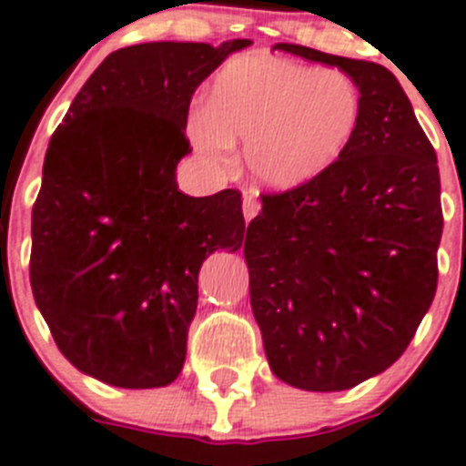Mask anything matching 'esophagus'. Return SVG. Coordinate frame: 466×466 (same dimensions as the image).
Wrapping results in <instances>:
<instances>
[{
	"label": "esophagus",
	"mask_w": 466,
	"mask_h": 466,
	"mask_svg": "<svg viewBox=\"0 0 466 466\" xmlns=\"http://www.w3.org/2000/svg\"><path fill=\"white\" fill-rule=\"evenodd\" d=\"M258 211H259V199L250 193L243 195V218H246V223H250V220L258 216Z\"/></svg>",
	"instance_id": "34e87169"
}]
</instances>
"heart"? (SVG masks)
I'll return each instance as SVG.
<instances>
[{
	"label": "heart",
	"mask_w": 466,
	"mask_h": 466,
	"mask_svg": "<svg viewBox=\"0 0 466 466\" xmlns=\"http://www.w3.org/2000/svg\"><path fill=\"white\" fill-rule=\"evenodd\" d=\"M360 94L340 71L280 59H234L213 80L207 110L190 116L195 149L211 160L246 142L258 184L289 190L331 167L354 140Z\"/></svg>",
	"instance_id": "heart-1"
}]
</instances>
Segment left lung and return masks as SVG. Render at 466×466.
I'll use <instances>...</instances> for the list:
<instances>
[{
  "label": "left lung",
  "instance_id": "8db88e82",
  "mask_svg": "<svg viewBox=\"0 0 466 466\" xmlns=\"http://www.w3.org/2000/svg\"><path fill=\"white\" fill-rule=\"evenodd\" d=\"M338 66L360 94L345 154L308 184L262 195L243 255L273 375L303 390H347L410 347L437 292V154L389 68L278 43Z\"/></svg>",
  "mask_w": 466,
  "mask_h": 466
}]
</instances>
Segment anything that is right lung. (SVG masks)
I'll list each match as a JSON object with an SVG mask.
<instances>
[{
  "mask_svg": "<svg viewBox=\"0 0 466 466\" xmlns=\"http://www.w3.org/2000/svg\"><path fill=\"white\" fill-rule=\"evenodd\" d=\"M234 38L140 43L103 59L56 126L32 208L29 280L56 347L119 389L179 377L207 255L243 243L241 193L190 198L177 163L190 154V98Z\"/></svg>",
  "mask_w": 466,
  "mask_h": 466,
  "instance_id": "add662e5",
  "label": "right lung"
}]
</instances>
